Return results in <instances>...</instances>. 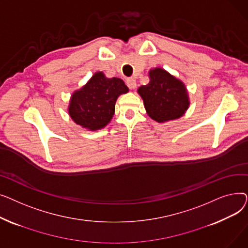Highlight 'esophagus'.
Instances as JSON below:
<instances>
[{
  "mask_svg": "<svg viewBox=\"0 0 248 248\" xmlns=\"http://www.w3.org/2000/svg\"><path fill=\"white\" fill-rule=\"evenodd\" d=\"M126 85L131 88V89H135L137 87V82L134 79V78H127L126 79Z\"/></svg>",
  "mask_w": 248,
  "mask_h": 248,
  "instance_id": "34e87169",
  "label": "esophagus"
}]
</instances>
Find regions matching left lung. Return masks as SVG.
Masks as SVG:
<instances>
[{"instance_id": "obj_1", "label": "left lung", "mask_w": 248, "mask_h": 248, "mask_svg": "<svg viewBox=\"0 0 248 248\" xmlns=\"http://www.w3.org/2000/svg\"><path fill=\"white\" fill-rule=\"evenodd\" d=\"M150 82L139 87L148 115L158 123L177 120L190 106L185 84L163 68L150 70Z\"/></svg>"}]
</instances>
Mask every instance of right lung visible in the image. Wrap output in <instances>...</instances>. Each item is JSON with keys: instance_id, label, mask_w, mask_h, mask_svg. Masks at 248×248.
<instances>
[{"instance_id": "right-lung-1", "label": "right lung", "mask_w": 248, "mask_h": 248, "mask_svg": "<svg viewBox=\"0 0 248 248\" xmlns=\"http://www.w3.org/2000/svg\"><path fill=\"white\" fill-rule=\"evenodd\" d=\"M127 91L121 78H108L103 72H96L71 95L69 115L75 124L89 131H97L111 121L117 97Z\"/></svg>"}]
</instances>
